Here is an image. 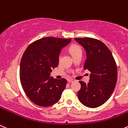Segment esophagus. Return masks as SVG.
Masks as SVG:
<instances>
[{"instance_id":"obj_1","label":"esophagus","mask_w":128,"mask_h":128,"mask_svg":"<svg viewBox=\"0 0 128 128\" xmlns=\"http://www.w3.org/2000/svg\"><path fill=\"white\" fill-rule=\"evenodd\" d=\"M68 81L69 82H74V79H69V80H68Z\"/></svg>"}]
</instances>
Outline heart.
Here are the masks:
<instances>
[{"instance_id": "obj_1", "label": "heart", "mask_w": 128, "mask_h": 128, "mask_svg": "<svg viewBox=\"0 0 128 128\" xmlns=\"http://www.w3.org/2000/svg\"><path fill=\"white\" fill-rule=\"evenodd\" d=\"M69 52L72 54V57L75 56L78 54H82V50L81 47L77 44H72L69 48Z\"/></svg>"}]
</instances>
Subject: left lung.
<instances>
[{
    "instance_id": "8db88e82",
    "label": "left lung",
    "mask_w": 128,
    "mask_h": 128,
    "mask_svg": "<svg viewBox=\"0 0 128 128\" xmlns=\"http://www.w3.org/2000/svg\"><path fill=\"white\" fill-rule=\"evenodd\" d=\"M84 47L87 59L84 70L90 72L89 82L79 81L78 97L82 104L90 108L100 106L112 94L118 78V69L111 52L102 41L91 38H75Z\"/></svg>"
}]
</instances>
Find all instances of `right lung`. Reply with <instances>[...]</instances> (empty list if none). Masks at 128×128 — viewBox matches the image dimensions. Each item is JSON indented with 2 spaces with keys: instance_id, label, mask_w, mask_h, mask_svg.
Returning <instances> with one entry per match:
<instances>
[{
  "instance_id": "right-lung-1",
  "label": "right lung",
  "mask_w": 128,
  "mask_h": 128,
  "mask_svg": "<svg viewBox=\"0 0 128 128\" xmlns=\"http://www.w3.org/2000/svg\"><path fill=\"white\" fill-rule=\"evenodd\" d=\"M71 41L43 38L30 44L24 52L20 63V83L28 97L36 105L50 106L61 98L67 81L50 76L58 65L61 50Z\"/></svg>"
}]
</instances>
